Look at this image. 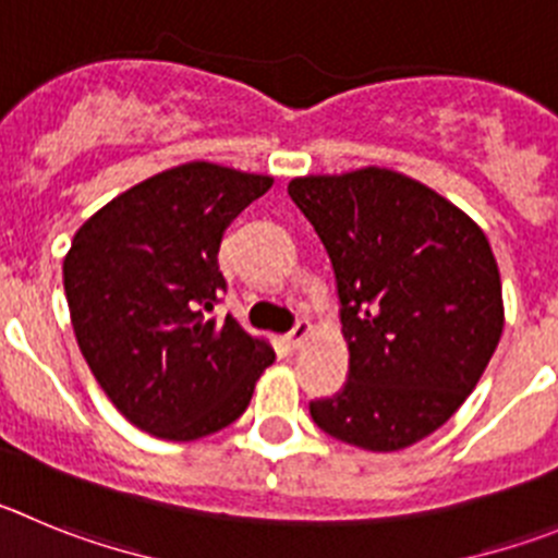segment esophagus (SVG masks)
<instances>
[{"mask_svg":"<svg viewBox=\"0 0 558 558\" xmlns=\"http://www.w3.org/2000/svg\"><path fill=\"white\" fill-rule=\"evenodd\" d=\"M308 333H311V323H308V319H298V323H294V328H291L289 333H286V341H289V348H303V341L308 339Z\"/></svg>","mask_w":558,"mask_h":558,"instance_id":"esophagus-1","label":"esophagus"}]
</instances>
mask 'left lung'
<instances>
[{
	"mask_svg": "<svg viewBox=\"0 0 558 558\" xmlns=\"http://www.w3.org/2000/svg\"><path fill=\"white\" fill-rule=\"evenodd\" d=\"M289 197L328 250L350 350L348 384L311 400V420L355 448H409L448 423L498 348L489 242L456 205L389 169L298 178Z\"/></svg>",
	"mask_w": 558,
	"mask_h": 558,
	"instance_id": "1",
	"label": "left lung"
}]
</instances>
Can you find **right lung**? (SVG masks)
<instances>
[{"label": "right lung", "instance_id": "obj_1", "mask_svg": "<svg viewBox=\"0 0 558 558\" xmlns=\"http://www.w3.org/2000/svg\"><path fill=\"white\" fill-rule=\"evenodd\" d=\"M272 178L217 163L169 169L97 210L63 260L72 325L94 378L135 428L189 441L244 414L275 361L233 316L219 244Z\"/></svg>", "mask_w": 558, "mask_h": 558}]
</instances>
